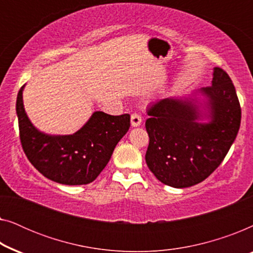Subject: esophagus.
Listing matches in <instances>:
<instances>
[{
	"instance_id": "esophagus-1",
	"label": "esophagus",
	"mask_w": 253,
	"mask_h": 253,
	"mask_svg": "<svg viewBox=\"0 0 253 253\" xmlns=\"http://www.w3.org/2000/svg\"><path fill=\"white\" fill-rule=\"evenodd\" d=\"M141 124V116L139 114L137 113H133L132 115H131V126H139Z\"/></svg>"
}]
</instances>
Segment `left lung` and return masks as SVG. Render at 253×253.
<instances>
[{
    "instance_id": "1",
    "label": "left lung",
    "mask_w": 253,
    "mask_h": 253,
    "mask_svg": "<svg viewBox=\"0 0 253 253\" xmlns=\"http://www.w3.org/2000/svg\"><path fill=\"white\" fill-rule=\"evenodd\" d=\"M147 114L150 144L145 160L159 181L177 189L209 177L223 161L241 126L236 89L220 68L213 69L209 87L162 99Z\"/></svg>"
}]
</instances>
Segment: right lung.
<instances>
[{"instance_id": "obj_1", "label": "right lung", "mask_w": 253, "mask_h": 253, "mask_svg": "<svg viewBox=\"0 0 253 253\" xmlns=\"http://www.w3.org/2000/svg\"><path fill=\"white\" fill-rule=\"evenodd\" d=\"M24 87L17 95L16 113L20 143L31 164L44 177L60 184L82 185L94 181L129 130V114L113 116L94 112L77 132L48 134L38 130L27 116Z\"/></svg>"}]
</instances>
